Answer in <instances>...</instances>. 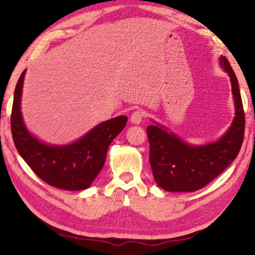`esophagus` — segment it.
I'll return each mask as SVG.
<instances>
[{
  "label": "esophagus",
  "mask_w": 255,
  "mask_h": 255,
  "mask_svg": "<svg viewBox=\"0 0 255 255\" xmlns=\"http://www.w3.org/2000/svg\"><path fill=\"white\" fill-rule=\"evenodd\" d=\"M143 112L140 111V109H137V111H134L131 116H130V122L131 124H134V125H139L141 122H142V117H143Z\"/></svg>",
  "instance_id": "34e87169"
}]
</instances>
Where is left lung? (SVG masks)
<instances>
[{
  "label": "left lung",
  "instance_id": "8db88e82",
  "mask_svg": "<svg viewBox=\"0 0 255 255\" xmlns=\"http://www.w3.org/2000/svg\"><path fill=\"white\" fill-rule=\"evenodd\" d=\"M220 66L230 77L236 109L231 126L221 138L206 144H191L156 122L147 128L150 146L149 161L154 181L163 190L193 192L206 187L240 151L246 118L238 78L224 56L220 57Z\"/></svg>",
  "mask_w": 255,
  "mask_h": 255
}]
</instances>
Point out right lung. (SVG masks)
<instances>
[{
    "label": "right lung",
    "instance_id": "obj_1",
    "mask_svg": "<svg viewBox=\"0 0 255 255\" xmlns=\"http://www.w3.org/2000/svg\"><path fill=\"white\" fill-rule=\"evenodd\" d=\"M14 91L11 130L14 144L24 161L49 186L69 191L84 190L98 176L106 161L109 144L123 131L126 116L98 124L83 137L68 144H49L28 131L21 113L24 76Z\"/></svg>",
    "mask_w": 255,
    "mask_h": 255
}]
</instances>
